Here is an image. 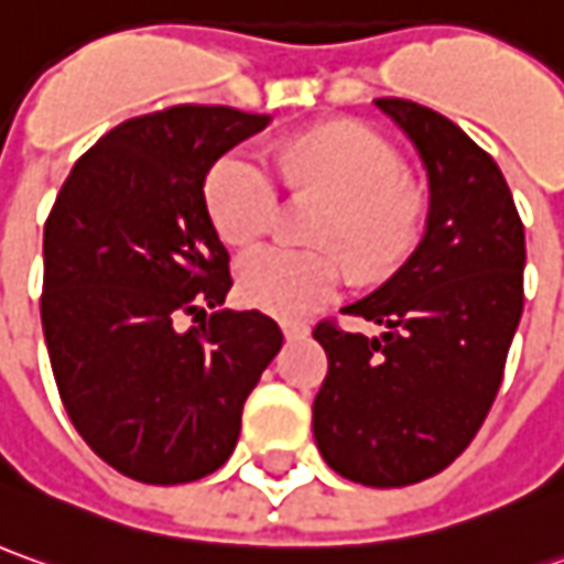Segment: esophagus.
<instances>
[{
	"label": "esophagus",
	"mask_w": 564,
	"mask_h": 564,
	"mask_svg": "<svg viewBox=\"0 0 564 564\" xmlns=\"http://www.w3.org/2000/svg\"><path fill=\"white\" fill-rule=\"evenodd\" d=\"M281 327L286 340H302V337H308V324H305V321H281Z\"/></svg>",
	"instance_id": "obj_1"
}]
</instances>
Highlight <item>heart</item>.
I'll list each match as a JSON object with an SVG mask.
<instances>
[{"label":"heart","mask_w":564,"mask_h":564,"mask_svg":"<svg viewBox=\"0 0 564 564\" xmlns=\"http://www.w3.org/2000/svg\"><path fill=\"white\" fill-rule=\"evenodd\" d=\"M281 171L293 186H312L334 199L318 240L346 252L365 274L387 271L405 256L417 205L402 181L399 152L380 133L359 124L312 130L283 149ZM205 199L224 243L252 246L278 224L281 177L259 149H230L208 171ZM237 281L249 305L305 318L340 293L346 262L337 252L264 246L240 262Z\"/></svg>","instance_id":"1"}]
</instances>
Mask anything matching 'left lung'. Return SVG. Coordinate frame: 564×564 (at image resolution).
<instances>
[{
    "mask_svg": "<svg viewBox=\"0 0 564 564\" xmlns=\"http://www.w3.org/2000/svg\"><path fill=\"white\" fill-rule=\"evenodd\" d=\"M415 143L431 181L424 240L397 274L312 330L327 378L312 405L324 462L365 487H409L449 468L494 405L524 308V224L494 159L449 118L375 99Z\"/></svg>",
    "mask_w": 564,
    "mask_h": 564,
    "instance_id": "left-lung-1",
    "label": "left lung"
}]
</instances>
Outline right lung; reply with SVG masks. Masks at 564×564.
I'll use <instances>...</instances> for the list:
<instances>
[{
	"mask_svg": "<svg viewBox=\"0 0 564 564\" xmlns=\"http://www.w3.org/2000/svg\"><path fill=\"white\" fill-rule=\"evenodd\" d=\"M268 115L171 106L89 147L43 230V334L58 397L96 456L140 484H189L230 458L246 397L278 356V321L215 312L230 256L205 174ZM184 317L196 328L180 327Z\"/></svg>",
	"mask_w": 564,
	"mask_h": 564,
	"instance_id": "right-lung-1",
	"label": "right lung"
}]
</instances>
